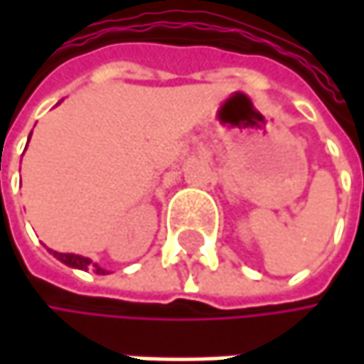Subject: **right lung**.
Instances as JSON below:
<instances>
[{
	"mask_svg": "<svg viewBox=\"0 0 364 364\" xmlns=\"http://www.w3.org/2000/svg\"><path fill=\"white\" fill-rule=\"evenodd\" d=\"M31 139V136H29ZM50 253L54 255L58 261H63L65 265H69V267H77V269H92V272H97V274H107L99 263H92L88 257H82V255H73V253H56V251H50Z\"/></svg>",
	"mask_w": 364,
	"mask_h": 364,
	"instance_id": "right-lung-1",
	"label": "right lung"
}]
</instances>
